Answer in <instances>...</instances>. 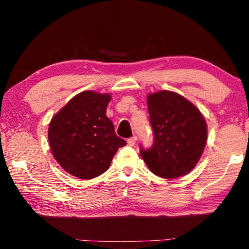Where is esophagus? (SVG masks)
Returning <instances> with one entry per match:
<instances>
[{
	"label": "esophagus",
	"mask_w": 249,
	"mask_h": 249,
	"mask_svg": "<svg viewBox=\"0 0 249 249\" xmlns=\"http://www.w3.org/2000/svg\"><path fill=\"white\" fill-rule=\"evenodd\" d=\"M136 141H137V137L136 136H133V137H129L127 140V144L129 146H134L135 144H136Z\"/></svg>",
	"instance_id": "esophagus-1"
}]
</instances>
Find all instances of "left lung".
Here are the masks:
<instances>
[{
	"label": "left lung",
	"mask_w": 249,
	"mask_h": 249,
	"mask_svg": "<svg viewBox=\"0 0 249 249\" xmlns=\"http://www.w3.org/2000/svg\"><path fill=\"white\" fill-rule=\"evenodd\" d=\"M154 144L140 151L156 176L175 179L190 172L203 153L208 130L204 117L176 92L160 91L147 98Z\"/></svg>",
	"instance_id": "obj_1"
}]
</instances>
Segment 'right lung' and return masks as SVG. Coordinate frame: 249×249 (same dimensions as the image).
I'll return each mask as SVG.
<instances>
[{
    "label": "right lung",
    "instance_id": "1",
    "mask_svg": "<svg viewBox=\"0 0 249 249\" xmlns=\"http://www.w3.org/2000/svg\"><path fill=\"white\" fill-rule=\"evenodd\" d=\"M111 95L84 91L71 99L49 124L48 141L54 159L70 175L95 178L108 169L126 142L107 116Z\"/></svg>",
    "mask_w": 249,
    "mask_h": 249
}]
</instances>
